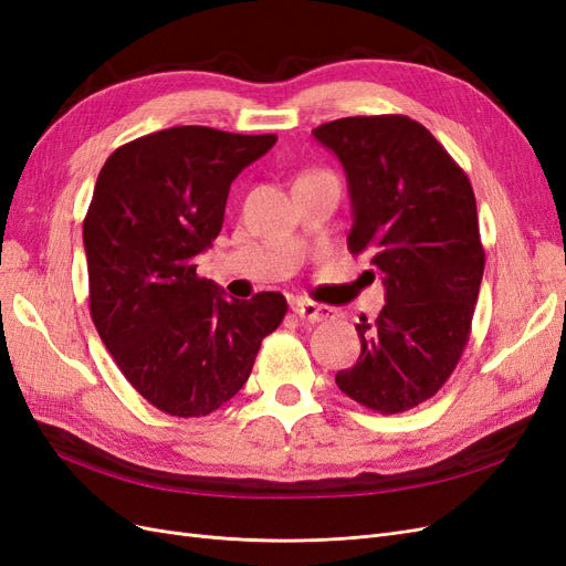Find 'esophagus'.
<instances>
[{
  "label": "esophagus",
  "mask_w": 566,
  "mask_h": 566,
  "mask_svg": "<svg viewBox=\"0 0 566 566\" xmlns=\"http://www.w3.org/2000/svg\"><path fill=\"white\" fill-rule=\"evenodd\" d=\"M293 312L302 318V321H310V323H321V321H328L335 316V312L331 306H323L316 304L312 300H295L293 302Z\"/></svg>",
  "instance_id": "1"
}]
</instances>
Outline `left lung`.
<instances>
[{
	"label": "left lung",
	"mask_w": 566,
	"mask_h": 566,
	"mask_svg": "<svg viewBox=\"0 0 566 566\" xmlns=\"http://www.w3.org/2000/svg\"><path fill=\"white\" fill-rule=\"evenodd\" d=\"M312 134L347 175L349 250H368L385 285L378 321L356 325L358 361L335 382L378 413H401L434 397L468 345L484 276L472 186L406 115L342 117Z\"/></svg>",
	"instance_id": "1"
}]
</instances>
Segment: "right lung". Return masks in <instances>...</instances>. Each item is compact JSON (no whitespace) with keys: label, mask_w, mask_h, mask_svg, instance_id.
<instances>
[{"label":"right lung","mask_w":566,"mask_h":566,"mask_svg":"<svg viewBox=\"0 0 566 566\" xmlns=\"http://www.w3.org/2000/svg\"><path fill=\"white\" fill-rule=\"evenodd\" d=\"M273 144V134L188 125L119 146L101 167L82 229L92 318L125 378L163 413L200 418L235 397L287 312L281 293L229 300L196 273L233 179Z\"/></svg>","instance_id":"obj_1"}]
</instances>
